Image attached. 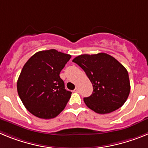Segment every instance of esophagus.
Returning <instances> with one entry per match:
<instances>
[{
  "label": "esophagus",
  "mask_w": 148,
  "mask_h": 148,
  "mask_svg": "<svg viewBox=\"0 0 148 148\" xmlns=\"http://www.w3.org/2000/svg\"><path fill=\"white\" fill-rule=\"evenodd\" d=\"M73 92H78V88H77V87H76V88H75V90H73Z\"/></svg>",
  "instance_id": "1"
}]
</instances>
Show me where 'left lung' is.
Returning <instances> with one entry per match:
<instances>
[{
  "label": "left lung",
  "instance_id": "obj_1",
  "mask_svg": "<svg viewBox=\"0 0 148 148\" xmlns=\"http://www.w3.org/2000/svg\"><path fill=\"white\" fill-rule=\"evenodd\" d=\"M73 61L82 67L93 87L92 95L84 99L90 109L99 114L118 110L130 91L127 70L113 56L100 53L81 55Z\"/></svg>",
  "mask_w": 148,
  "mask_h": 148
}]
</instances>
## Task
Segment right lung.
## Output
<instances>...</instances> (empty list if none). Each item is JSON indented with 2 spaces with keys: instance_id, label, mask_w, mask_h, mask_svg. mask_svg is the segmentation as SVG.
<instances>
[{
  "instance_id": "obj_1",
  "label": "right lung",
  "mask_w": 148,
  "mask_h": 148,
  "mask_svg": "<svg viewBox=\"0 0 148 148\" xmlns=\"http://www.w3.org/2000/svg\"><path fill=\"white\" fill-rule=\"evenodd\" d=\"M71 56L49 49L38 52L27 61L17 82L21 100L36 117L53 119L64 109L72 92L64 87L60 73Z\"/></svg>"
}]
</instances>
